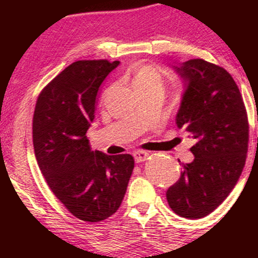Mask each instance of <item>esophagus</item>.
<instances>
[{"label":"esophagus","mask_w":258,"mask_h":258,"mask_svg":"<svg viewBox=\"0 0 258 258\" xmlns=\"http://www.w3.org/2000/svg\"><path fill=\"white\" fill-rule=\"evenodd\" d=\"M133 156H135L136 162H137V164H139V162L146 161V160L148 159V156H149V153H147V152H141V150H138V152L133 153Z\"/></svg>","instance_id":"1"}]
</instances>
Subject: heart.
<instances>
[{
	"mask_svg": "<svg viewBox=\"0 0 258 258\" xmlns=\"http://www.w3.org/2000/svg\"><path fill=\"white\" fill-rule=\"evenodd\" d=\"M164 78L160 72L159 68L153 67V65H143L133 76V86H147V85H160L162 86Z\"/></svg>",
	"mask_w": 258,
	"mask_h": 258,
	"instance_id": "obj_1",
	"label": "heart"
}]
</instances>
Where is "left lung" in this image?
I'll return each mask as SVG.
<instances>
[{"instance_id":"obj_1","label":"left lung","mask_w":258,"mask_h":258,"mask_svg":"<svg viewBox=\"0 0 258 258\" xmlns=\"http://www.w3.org/2000/svg\"><path fill=\"white\" fill-rule=\"evenodd\" d=\"M173 69L184 87L177 127L195 144L194 160L182 164L166 198L174 214L197 220L214 212L240 177L248 144L247 114L238 86L223 68L190 59Z\"/></svg>"}]
</instances>
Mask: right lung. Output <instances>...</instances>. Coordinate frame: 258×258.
<instances>
[{"instance_id":"right-lung-1","label":"right lung","mask_w":258,"mask_h":258,"mask_svg":"<svg viewBox=\"0 0 258 258\" xmlns=\"http://www.w3.org/2000/svg\"><path fill=\"white\" fill-rule=\"evenodd\" d=\"M120 61L78 60L38 96L32 141L47 184L75 217L99 222L117 211L135 167L130 154L92 150L87 130L94 120L100 85Z\"/></svg>"}]
</instances>
